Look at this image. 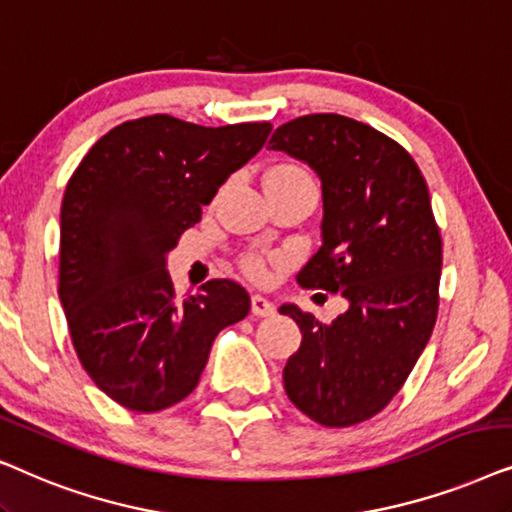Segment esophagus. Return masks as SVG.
Wrapping results in <instances>:
<instances>
[{
  "label": "esophagus",
  "instance_id": "esophagus-1",
  "mask_svg": "<svg viewBox=\"0 0 512 512\" xmlns=\"http://www.w3.org/2000/svg\"><path fill=\"white\" fill-rule=\"evenodd\" d=\"M250 311H252V316L264 318V316H274L276 309H274V304H271L267 297L252 295V299H250Z\"/></svg>",
  "mask_w": 512,
  "mask_h": 512
}]
</instances>
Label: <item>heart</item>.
Wrapping results in <instances>:
<instances>
[{"instance_id":"b5f03b06","label":"heart","mask_w":512,"mask_h":512,"mask_svg":"<svg viewBox=\"0 0 512 512\" xmlns=\"http://www.w3.org/2000/svg\"><path fill=\"white\" fill-rule=\"evenodd\" d=\"M267 177H281V180H295V182H306V185H313L311 175L306 173L302 166H295V163H281V166L271 168ZM245 271L257 281H267L269 278V262L260 255H250L245 260Z\"/></svg>"}]
</instances>
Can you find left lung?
Instances as JSON below:
<instances>
[{"instance_id": "1", "label": "left lung", "mask_w": 512, "mask_h": 512, "mask_svg": "<svg viewBox=\"0 0 512 512\" xmlns=\"http://www.w3.org/2000/svg\"><path fill=\"white\" fill-rule=\"evenodd\" d=\"M318 175L320 248L297 283L342 292L323 325L283 304L302 332L285 363L288 398L323 426H353L391 403L431 339L442 241L417 163L398 142L342 114H306L269 140Z\"/></svg>"}]
</instances>
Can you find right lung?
<instances>
[{
  "label": "right lung",
  "mask_w": 512,
  "mask_h": 512,
  "mask_svg": "<svg viewBox=\"0 0 512 512\" xmlns=\"http://www.w3.org/2000/svg\"><path fill=\"white\" fill-rule=\"evenodd\" d=\"M269 133L267 121L154 114L102 135L67 182L58 297L81 365L114 403L159 412L185 400L220 330L248 316V292L227 278L177 299L166 262Z\"/></svg>",
  "instance_id": "1"
}]
</instances>
